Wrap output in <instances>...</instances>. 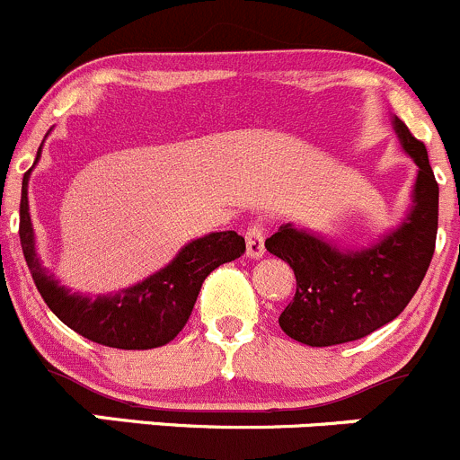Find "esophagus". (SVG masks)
I'll return each mask as SVG.
<instances>
[{"label": "esophagus", "instance_id": "1", "mask_svg": "<svg viewBox=\"0 0 460 460\" xmlns=\"http://www.w3.org/2000/svg\"><path fill=\"white\" fill-rule=\"evenodd\" d=\"M244 240H247V256L262 258V253H265V229H262L261 222L249 225L247 234H244Z\"/></svg>", "mask_w": 460, "mask_h": 460}]
</instances>
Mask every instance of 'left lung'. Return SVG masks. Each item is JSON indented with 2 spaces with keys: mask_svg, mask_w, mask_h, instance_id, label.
Wrapping results in <instances>:
<instances>
[{
  "mask_svg": "<svg viewBox=\"0 0 460 460\" xmlns=\"http://www.w3.org/2000/svg\"><path fill=\"white\" fill-rule=\"evenodd\" d=\"M394 130L418 166L413 204L398 229L364 249H339L294 225H283L265 240L267 252L289 262L296 276V294L279 323L305 346L355 341L394 321L429 270L438 231V184L425 144L398 117Z\"/></svg>",
  "mask_w": 460,
  "mask_h": 460,
  "instance_id": "8db88e82",
  "label": "left lung"
}]
</instances>
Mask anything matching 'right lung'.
<instances>
[{"label":"right lung","instance_id":"1","mask_svg":"<svg viewBox=\"0 0 460 460\" xmlns=\"http://www.w3.org/2000/svg\"><path fill=\"white\" fill-rule=\"evenodd\" d=\"M42 146L38 150V157ZM33 171V168H31ZM29 172L22 180L20 243L33 283L53 314L87 337L110 349L148 350L172 341L193 312L204 279L216 267L235 261L244 253V238L235 231H217L193 240L168 262L141 283L114 294L89 298L69 292L42 265L35 249L33 222L29 213Z\"/></svg>","mask_w":460,"mask_h":460}]
</instances>
